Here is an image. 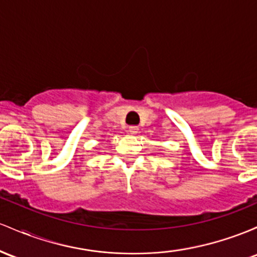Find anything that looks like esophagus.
<instances>
[{
  "mask_svg": "<svg viewBox=\"0 0 257 257\" xmlns=\"http://www.w3.org/2000/svg\"><path fill=\"white\" fill-rule=\"evenodd\" d=\"M128 131H130V134L134 135V136H136L138 132H140V127H138V126H130Z\"/></svg>",
  "mask_w": 257,
  "mask_h": 257,
  "instance_id": "34e87169",
  "label": "esophagus"
}]
</instances>
